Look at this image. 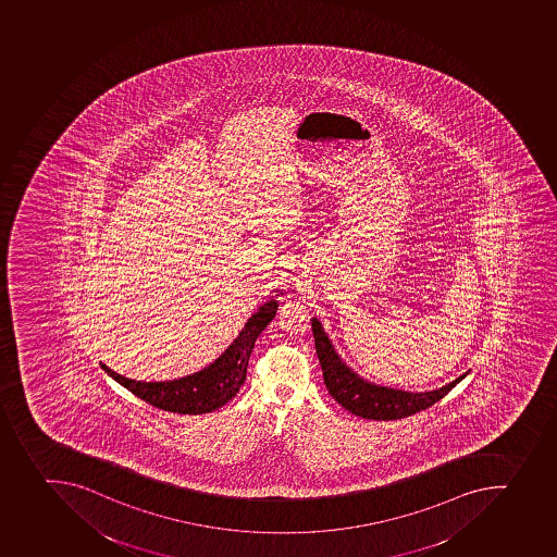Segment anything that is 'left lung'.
Listing matches in <instances>:
<instances>
[{
    "instance_id": "left-lung-1",
    "label": "left lung",
    "mask_w": 557,
    "mask_h": 557,
    "mask_svg": "<svg viewBox=\"0 0 557 557\" xmlns=\"http://www.w3.org/2000/svg\"><path fill=\"white\" fill-rule=\"evenodd\" d=\"M311 323L326 389L332 398H336L339 406L345 407L346 411H350L356 417L379 421L411 417L414 412L423 411L426 407L442 400L451 387H456V384L467 376L465 373L457 376L450 384L425 393H409L393 389V387L376 386L346 367L317 318H312Z\"/></svg>"
}]
</instances>
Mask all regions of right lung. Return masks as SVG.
<instances>
[{"instance_id": "add662e5", "label": "right lung", "mask_w": 557, "mask_h": 557, "mask_svg": "<svg viewBox=\"0 0 557 557\" xmlns=\"http://www.w3.org/2000/svg\"><path fill=\"white\" fill-rule=\"evenodd\" d=\"M276 300L265 301L256 314L246 321L245 329L232 345L221 354L211 367L196 371L193 375L182 376L175 381L143 382L132 381L115 373L100 362L107 375H111L121 386L139 396L140 400L162 411L178 414H203L215 411L226 401L232 400L246 381V368L250 361L251 350L257 337L261 336L268 323L276 314Z\"/></svg>"}]
</instances>
